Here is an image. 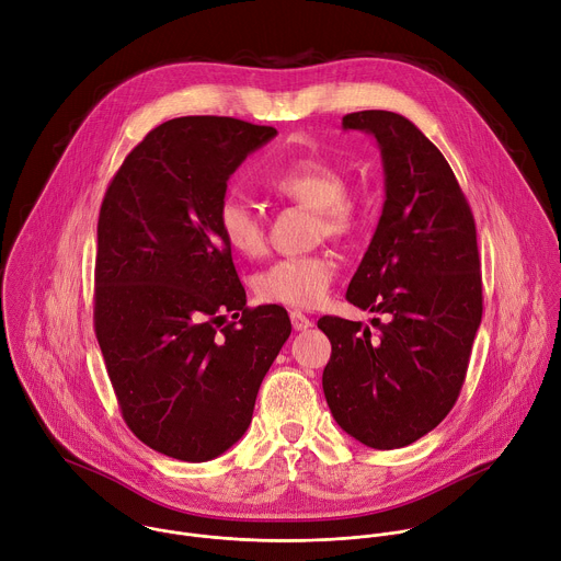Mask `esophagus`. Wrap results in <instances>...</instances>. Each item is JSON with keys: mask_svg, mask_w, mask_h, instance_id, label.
Segmentation results:
<instances>
[{"mask_svg": "<svg viewBox=\"0 0 561 561\" xmlns=\"http://www.w3.org/2000/svg\"><path fill=\"white\" fill-rule=\"evenodd\" d=\"M290 324L295 331H306L312 327V319H308L304 312L299 310H290Z\"/></svg>", "mask_w": 561, "mask_h": 561, "instance_id": "34e87169", "label": "esophagus"}]
</instances>
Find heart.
Instances as JSON below:
<instances>
[{
	"instance_id": "b5f03b06",
	"label": "heart",
	"mask_w": 561,
	"mask_h": 561,
	"mask_svg": "<svg viewBox=\"0 0 561 561\" xmlns=\"http://www.w3.org/2000/svg\"><path fill=\"white\" fill-rule=\"evenodd\" d=\"M264 186L275 195L312 208L319 217L317 230L329 237H346L362 221V204L346 193V173L317 157H299L275 169ZM217 224L226 244L244 257L266 251L264 217L239 195H226L217 206ZM337 264L327 253L284 257L255 277V293L271 304L314 308L333 286Z\"/></svg>"
}]
</instances>
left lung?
<instances>
[{
    "instance_id": "left-lung-1",
    "label": "left lung",
    "mask_w": 561,
    "mask_h": 561,
    "mask_svg": "<svg viewBox=\"0 0 561 561\" xmlns=\"http://www.w3.org/2000/svg\"><path fill=\"white\" fill-rule=\"evenodd\" d=\"M348 130L377 139L386 199L346 299L373 319L322 317L333 353L322 386L335 422L390 450L431 433L455 407L482 322V273L470 206L439 148L407 117L359 111Z\"/></svg>"
}]
</instances>
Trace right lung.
Listing matches in <instances>:
<instances>
[{"mask_svg":"<svg viewBox=\"0 0 561 561\" xmlns=\"http://www.w3.org/2000/svg\"><path fill=\"white\" fill-rule=\"evenodd\" d=\"M275 135L232 117L164 122L102 202L95 335L128 428L182 461H208L247 433L290 335L282 306H247L217 224L228 178Z\"/></svg>","mask_w":561,"mask_h":561,"instance_id":"right-lung-1","label":"right lung"}]
</instances>
